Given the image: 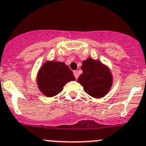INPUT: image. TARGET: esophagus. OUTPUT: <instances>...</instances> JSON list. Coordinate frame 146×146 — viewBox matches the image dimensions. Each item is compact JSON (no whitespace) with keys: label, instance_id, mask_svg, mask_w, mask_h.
I'll return each instance as SVG.
<instances>
[{"label":"esophagus","instance_id":"1","mask_svg":"<svg viewBox=\"0 0 146 146\" xmlns=\"http://www.w3.org/2000/svg\"><path fill=\"white\" fill-rule=\"evenodd\" d=\"M73 74H74V77H75L76 79L78 78V77H79V73H78V72H77V71H74V72H73Z\"/></svg>","mask_w":146,"mask_h":146}]
</instances>
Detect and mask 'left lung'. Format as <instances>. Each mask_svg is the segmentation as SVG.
<instances>
[{
	"instance_id": "1",
	"label": "left lung",
	"mask_w": 146,
	"mask_h": 146,
	"mask_svg": "<svg viewBox=\"0 0 146 146\" xmlns=\"http://www.w3.org/2000/svg\"><path fill=\"white\" fill-rule=\"evenodd\" d=\"M80 74L77 82L83 86L85 93L92 97L102 98L110 90L112 76L107 66L98 61L88 58L82 61Z\"/></svg>"
}]
</instances>
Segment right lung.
Returning a JSON list of instances; mask_svg holds the SVG:
<instances>
[{
	"label": "right lung",
	"instance_id": "obj_1",
	"mask_svg": "<svg viewBox=\"0 0 146 146\" xmlns=\"http://www.w3.org/2000/svg\"><path fill=\"white\" fill-rule=\"evenodd\" d=\"M37 85L40 91L48 97H53L62 91L64 86L75 77L66 64L59 61H47L37 75Z\"/></svg>",
	"mask_w": 146,
	"mask_h": 146
}]
</instances>
